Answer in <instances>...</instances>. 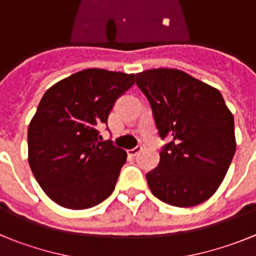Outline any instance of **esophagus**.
<instances>
[{
  "label": "esophagus",
  "instance_id": "34e87169",
  "mask_svg": "<svg viewBox=\"0 0 256 256\" xmlns=\"http://www.w3.org/2000/svg\"><path fill=\"white\" fill-rule=\"evenodd\" d=\"M141 151H142V146H141V144H140V146H136V148H130V150H128V155L136 156V155H137V154L141 152Z\"/></svg>",
  "mask_w": 256,
  "mask_h": 256
}]
</instances>
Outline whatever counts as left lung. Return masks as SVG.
<instances>
[{
    "mask_svg": "<svg viewBox=\"0 0 256 256\" xmlns=\"http://www.w3.org/2000/svg\"><path fill=\"white\" fill-rule=\"evenodd\" d=\"M162 140L156 169L146 174L165 204L190 208L209 200L224 180L236 151L234 115L216 88L178 69L137 74Z\"/></svg>",
    "mask_w": 256,
    "mask_h": 256,
    "instance_id": "8db88e82",
    "label": "left lung"
}]
</instances>
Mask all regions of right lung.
<instances>
[{
  "mask_svg": "<svg viewBox=\"0 0 256 256\" xmlns=\"http://www.w3.org/2000/svg\"><path fill=\"white\" fill-rule=\"evenodd\" d=\"M134 74L86 69L44 94L28 126V162L38 184L60 206L90 209L115 188L126 152L100 141L98 126Z\"/></svg>",
  "mask_w": 256,
  "mask_h": 256,
  "instance_id": "right-lung-1",
  "label": "right lung"
}]
</instances>
